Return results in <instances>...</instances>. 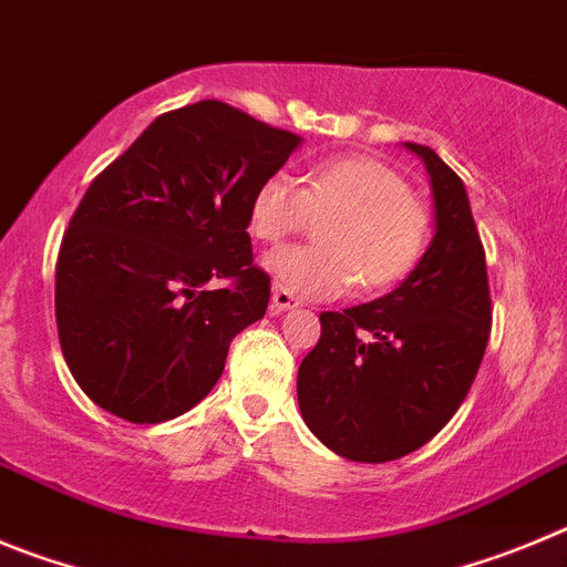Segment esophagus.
<instances>
[{"label":"esophagus","mask_w":567,"mask_h":567,"mask_svg":"<svg viewBox=\"0 0 567 567\" xmlns=\"http://www.w3.org/2000/svg\"><path fill=\"white\" fill-rule=\"evenodd\" d=\"M299 299H296L293 293H290V290H285V288H274V296H271V308L277 310V313H285V310H293V308H299Z\"/></svg>","instance_id":"34e87169"}]
</instances>
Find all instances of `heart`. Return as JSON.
Segmentation results:
<instances>
[{"label": "heart", "instance_id": "b5f03b06", "mask_svg": "<svg viewBox=\"0 0 567 567\" xmlns=\"http://www.w3.org/2000/svg\"><path fill=\"white\" fill-rule=\"evenodd\" d=\"M324 217L321 246H285L265 259L279 288L305 299H336L355 282L364 290L392 288L415 271L430 243L426 206L375 157L319 163L305 175V188L288 175H271L251 200L259 243L308 231Z\"/></svg>", "mask_w": 567, "mask_h": 567}]
</instances>
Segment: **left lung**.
<instances>
[{"label": "left lung", "mask_w": 567, "mask_h": 567, "mask_svg": "<svg viewBox=\"0 0 567 567\" xmlns=\"http://www.w3.org/2000/svg\"><path fill=\"white\" fill-rule=\"evenodd\" d=\"M406 150L430 172L435 237L392 293L319 316L296 381L308 430L359 463L430 443L468 395L492 330L486 251L463 181L430 146Z\"/></svg>", "instance_id": "1"}]
</instances>
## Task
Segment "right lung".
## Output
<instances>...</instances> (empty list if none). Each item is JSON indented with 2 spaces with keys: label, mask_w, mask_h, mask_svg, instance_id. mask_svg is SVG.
I'll use <instances>...</instances> for the list:
<instances>
[{
  "label": "right lung",
  "mask_w": 567,
  "mask_h": 567,
  "mask_svg": "<svg viewBox=\"0 0 567 567\" xmlns=\"http://www.w3.org/2000/svg\"><path fill=\"white\" fill-rule=\"evenodd\" d=\"M299 144L237 106L197 101L163 112L90 183L61 239L55 324L101 410L161 423L220 381L231 339L271 299L254 265L251 200Z\"/></svg>",
  "instance_id": "add662e5"
}]
</instances>
